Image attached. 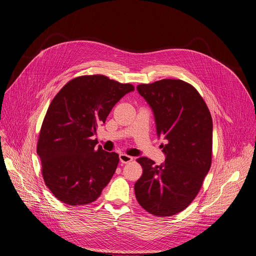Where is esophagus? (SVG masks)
<instances>
[{
    "label": "esophagus",
    "mask_w": 256,
    "mask_h": 256,
    "mask_svg": "<svg viewBox=\"0 0 256 256\" xmlns=\"http://www.w3.org/2000/svg\"><path fill=\"white\" fill-rule=\"evenodd\" d=\"M134 160L132 157L126 155V154H120V161L124 164H126V163H130Z\"/></svg>",
    "instance_id": "esophagus-1"
}]
</instances>
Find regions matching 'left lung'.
<instances>
[{
    "label": "left lung",
    "mask_w": 256,
    "mask_h": 256,
    "mask_svg": "<svg viewBox=\"0 0 256 256\" xmlns=\"http://www.w3.org/2000/svg\"><path fill=\"white\" fill-rule=\"evenodd\" d=\"M136 89L154 113L158 136L166 140L161 144L166 159L159 166L146 157L136 160L143 172L136 196L148 213L172 216L196 198L210 170L212 118L198 91L184 80H162Z\"/></svg>",
    "instance_id": "1"
}]
</instances>
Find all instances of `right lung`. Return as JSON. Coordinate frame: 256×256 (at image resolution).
Masks as SVG:
<instances>
[{
    "instance_id": "1",
    "label": "right lung",
    "mask_w": 256,
    "mask_h": 256,
    "mask_svg": "<svg viewBox=\"0 0 256 256\" xmlns=\"http://www.w3.org/2000/svg\"><path fill=\"white\" fill-rule=\"evenodd\" d=\"M134 86L102 74L70 80L52 100L39 134L42 176L62 203L76 206L98 198L118 164V155L95 147L98 124Z\"/></svg>"
}]
</instances>
